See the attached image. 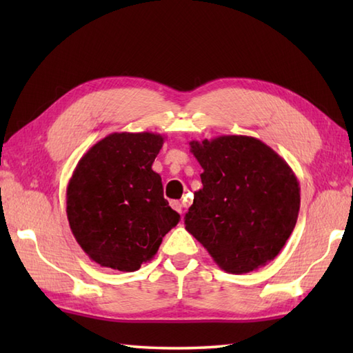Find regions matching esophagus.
Masks as SVG:
<instances>
[{"label": "esophagus", "mask_w": 353, "mask_h": 353, "mask_svg": "<svg viewBox=\"0 0 353 353\" xmlns=\"http://www.w3.org/2000/svg\"><path fill=\"white\" fill-rule=\"evenodd\" d=\"M170 205H171V208H172V209H174L176 212L182 214V211H183V206H185L183 201H181V200H172Z\"/></svg>", "instance_id": "34e87169"}]
</instances>
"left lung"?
Wrapping results in <instances>:
<instances>
[{"mask_svg":"<svg viewBox=\"0 0 353 353\" xmlns=\"http://www.w3.org/2000/svg\"><path fill=\"white\" fill-rule=\"evenodd\" d=\"M203 168L185 229L215 264L243 274L274 259L296 226L301 186L285 159L243 134L191 141Z\"/></svg>","mask_w":353,"mask_h":353,"instance_id":"8db88e82","label":"left lung"}]
</instances>
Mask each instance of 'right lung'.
Wrapping results in <instances>:
<instances>
[{
	"instance_id": "1",
	"label": "right lung",
	"mask_w": 353,
	"mask_h": 353,
	"mask_svg": "<svg viewBox=\"0 0 353 353\" xmlns=\"http://www.w3.org/2000/svg\"><path fill=\"white\" fill-rule=\"evenodd\" d=\"M159 133H110L81 156L66 188V215L89 259L137 272L179 223L152 170L163 145Z\"/></svg>"
}]
</instances>
